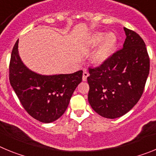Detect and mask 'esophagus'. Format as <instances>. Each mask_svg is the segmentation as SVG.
Returning <instances> with one entry per match:
<instances>
[{
  "label": "esophagus",
  "instance_id": "34e87169",
  "mask_svg": "<svg viewBox=\"0 0 156 156\" xmlns=\"http://www.w3.org/2000/svg\"><path fill=\"white\" fill-rule=\"evenodd\" d=\"M88 76H89V73H88V72L87 71V69H83V80L87 81Z\"/></svg>",
  "mask_w": 156,
  "mask_h": 156
}]
</instances>
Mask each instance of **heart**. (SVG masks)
I'll return each mask as SVG.
<instances>
[{"label":"heart","instance_id":"b5f03b06","mask_svg":"<svg viewBox=\"0 0 156 156\" xmlns=\"http://www.w3.org/2000/svg\"><path fill=\"white\" fill-rule=\"evenodd\" d=\"M104 37V34L102 33H95L89 40V43L91 45H96L100 42ZM116 44V37L114 34H108L105 37L102 43L95 51L93 55V61L95 64L99 65L107 60L108 57L112 55L115 49Z\"/></svg>","mask_w":156,"mask_h":156}]
</instances>
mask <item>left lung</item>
<instances>
[{"label": "left lung", "mask_w": 156, "mask_h": 156, "mask_svg": "<svg viewBox=\"0 0 156 156\" xmlns=\"http://www.w3.org/2000/svg\"><path fill=\"white\" fill-rule=\"evenodd\" d=\"M123 29V48L97 67L88 69V101L98 114L108 119L125 115L138 102L149 74L144 41L133 30Z\"/></svg>", "instance_id": "left-lung-1"}]
</instances>
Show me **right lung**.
<instances>
[{"mask_svg":"<svg viewBox=\"0 0 156 156\" xmlns=\"http://www.w3.org/2000/svg\"><path fill=\"white\" fill-rule=\"evenodd\" d=\"M19 40L11 55L9 81L25 110L37 120L51 122L64 114L83 71L54 76L37 74L24 66L18 52Z\"/></svg>","mask_w":156,"mask_h":156,"instance_id":"right-lung-1","label":"right lung"}]
</instances>
